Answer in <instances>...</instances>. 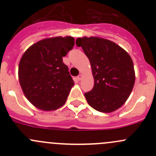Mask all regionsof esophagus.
Listing matches in <instances>:
<instances>
[{"instance_id": "esophagus-1", "label": "esophagus", "mask_w": 156, "mask_h": 156, "mask_svg": "<svg viewBox=\"0 0 156 156\" xmlns=\"http://www.w3.org/2000/svg\"><path fill=\"white\" fill-rule=\"evenodd\" d=\"M82 77H83L82 75H79L78 77H77V79H78V81H81V80L82 79Z\"/></svg>"}]
</instances>
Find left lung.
<instances>
[{
    "mask_svg": "<svg viewBox=\"0 0 156 156\" xmlns=\"http://www.w3.org/2000/svg\"><path fill=\"white\" fill-rule=\"evenodd\" d=\"M89 59L94 76L92 90L84 96L88 104L104 113L115 111L125 104L135 83V71L126 50L112 41L100 37H78Z\"/></svg>",
    "mask_w": 156,
    "mask_h": 156,
    "instance_id": "left-lung-1",
    "label": "left lung"
}]
</instances>
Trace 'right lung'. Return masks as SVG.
Returning a JSON list of instances; mask_svg holds the SVG:
<instances>
[{"label":"right lung","instance_id":"obj_1","mask_svg":"<svg viewBox=\"0 0 156 156\" xmlns=\"http://www.w3.org/2000/svg\"><path fill=\"white\" fill-rule=\"evenodd\" d=\"M72 36L42 39L22 56L18 76L23 92L30 103L43 111H53L65 104L74 81L62 56L72 50Z\"/></svg>","mask_w":156,"mask_h":156}]
</instances>
